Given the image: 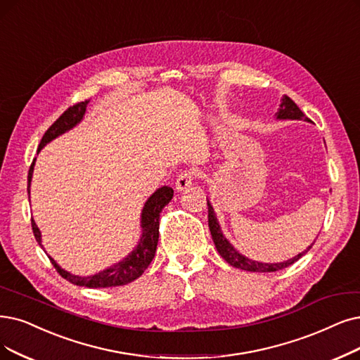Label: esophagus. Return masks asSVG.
I'll return each mask as SVG.
<instances>
[{
    "instance_id": "34e87169",
    "label": "esophagus",
    "mask_w": 360,
    "mask_h": 360,
    "mask_svg": "<svg viewBox=\"0 0 360 360\" xmlns=\"http://www.w3.org/2000/svg\"><path fill=\"white\" fill-rule=\"evenodd\" d=\"M192 183H193V171H183V172H180V174L177 176V179H176V191L177 192H183V191H186V189H189L191 186H192Z\"/></svg>"
}]
</instances>
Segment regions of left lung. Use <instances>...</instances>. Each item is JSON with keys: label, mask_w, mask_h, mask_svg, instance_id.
I'll return each mask as SVG.
<instances>
[{"label": "left lung", "mask_w": 360, "mask_h": 360, "mask_svg": "<svg viewBox=\"0 0 360 360\" xmlns=\"http://www.w3.org/2000/svg\"><path fill=\"white\" fill-rule=\"evenodd\" d=\"M275 118L279 120V121H306V122H310V120L306 117V115L300 110V108L292 102V100L288 97V96H283L281 98V105L278 108V112L275 113ZM207 204H208V226H210V232H211V236H212V240H214V245L215 248H217L219 254L224 258V260L233 266L236 269H242V270H247V271H262V273H266V271H276V270H281V269H285L291 266L292 263H295L297 260H300L301 257H303L310 248L307 247L303 252L297 254L295 257L290 258V260L286 262H281V263H263V262H255V260H251V258L242 255L232 243H230L227 240V238L223 235V230L220 227V223H219V219L217 215H215V211L210 202V199L207 198Z\"/></svg>", "instance_id": "1"}]
</instances>
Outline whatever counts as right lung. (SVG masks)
Segmentation results:
<instances>
[{
	"mask_svg": "<svg viewBox=\"0 0 360 360\" xmlns=\"http://www.w3.org/2000/svg\"><path fill=\"white\" fill-rule=\"evenodd\" d=\"M89 103L90 100H85V102L74 105L68 110H65L62 113V117L49 128L44 136H42L38 152H41V149L46 145H49V143L53 141L54 139L68 133L69 130H72V128H75L84 120V115H85V110H87ZM35 161L37 160H34L30 168V172H27V193L30 195H31V181H32ZM172 195H174V191L168 188V186H162V188L156 189L148 198L140 214V227H141L140 239L137 242V245L134 247V250L127 257H124L121 262L112 264L105 270H100L98 273H94V275H90V276L72 275L70 271L60 267L56 263L54 258L49 255L51 264L56 267L57 271L60 273L62 278H65L70 283L78 285V286H87V288H112V286H121L136 281L143 275V271L148 269V266L153 260L156 245H158V238H160V214L162 212V208L172 199ZM32 230H34V236L38 242V245H41V248L44 250V247H42L41 230L38 229L34 219H32Z\"/></svg>",
	"mask_w": 360,
	"mask_h": 360,
	"instance_id": "add662e5",
	"label": "right lung"
}]
</instances>
